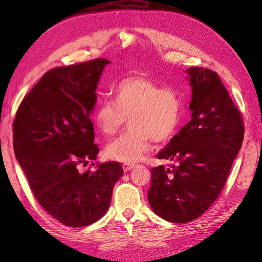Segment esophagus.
<instances>
[{"mask_svg": "<svg viewBox=\"0 0 262 262\" xmlns=\"http://www.w3.org/2000/svg\"><path fill=\"white\" fill-rule=\"evenodd\" d=\"M122 167H123V170H125V172H128V171H130L133 167H134V164H123Z\"/></svg>", "mask_w": 262, "mask_h": 262, "instance_id": "34e87169", "label": "esophagus"}]
</instances>
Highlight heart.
<instances>
[{
    "label": "heart",
    "instance_id": "b5f03b06",
    "mask_svg": "<svg viewBox=\"0 0 262 262\" xmlns=\"http://www.w3.org/2000/svg\"><path fill=\"white\" fill-rule=\"evenodd\" d=\"M114 103L103 99L97 106L95 121L105 136H113L127 119L129 130L106 145L113 161L135 163L149 151L150 142H165L176 134L183 118V98L176 89L161 86L145 75L121 79L114 89Z\"/></svg>",
    "mask_w": 262,
    "mask_h": 262
}]
</instances>
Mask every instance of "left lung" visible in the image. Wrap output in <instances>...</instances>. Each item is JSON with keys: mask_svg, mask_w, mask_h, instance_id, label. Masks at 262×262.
<instances>
[{"mask_svg": "<svg viewBox=\"0 0 262 262\" xmlns=\"http://www.w3.org/2000/svg\"><path fill=\"white\" fill-rule=\"evenodd\" d=\"M190 121L157 155L173 162L151 168L148 201L172 223H188L219 198L244 140L242 114L215 72L190 67Z\"/></svg>", "mask_w": 262, "mask_h": 262, "instance_id": "1", "label": "left lung"}]
</instances>
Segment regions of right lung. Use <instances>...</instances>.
<instances>
[{
  "mask_svg": "<svg viewBox=\"0 0 262 262\" xmlns=\"http://www.w3.org/2000/svg\"><path fill=\"white\" fill-rule=\"evenodd\" d=\"M110 63L96 59L50 70L16 113L17 161L38 202L67 227H86L100 220L123 174L118 162L99 164L96 171H78L99 152L90 115L101 73Z\"/></svg>",
  "mask_w": 262,
  "mask_h": 262,
  "instance_id": "add662e5",
  "label": "right lung"
}]
</instances>
